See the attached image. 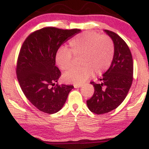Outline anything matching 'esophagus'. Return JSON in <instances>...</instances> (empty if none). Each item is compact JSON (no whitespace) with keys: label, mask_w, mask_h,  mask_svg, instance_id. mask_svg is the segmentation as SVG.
Wrapping results in <instances>:
<instances>
[{"label":"esophagus","mask_w":149,"mask_h":149,"mask_svg":"<svg viewBox=\"0 0 149 149\" xmlns=\"http://www.w3.org/2000/svg\"><path fill=\"white\" fill-rule=\"evenodd\" d=\"M83 86V84H75L74 87L75 88H79V87H81Z\"/></svg>","instance_id":"obj_1"}]
</instances>
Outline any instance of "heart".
<instances>
[{
    "label": "heart",
    "mask_w": 149,
    "mask_h": 149,
    "mask_svg": "<svg viewBox=\"0 0 149 149\" xmlns=\"http://www.w3.org/2000/svg\"><path fill=\"white\" fill-rule=\"evenodd\" d=\"M114 54L112 39L96 32L89 31L76 36L69 42V51L60 48L55 54V62L62 71L72 66L73 57H79V67L64 73V82L81 84L94 75H99L110 67Z\"/></svg>",
    "instance_id": "obj_1"
}]
</instances>
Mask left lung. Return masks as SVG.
Wrapping results in <instances>:
<instances>
[{
	"label": "left lung",
	"instance_id": "obj_1",
	"mask_svg": "<svg viewBox=\"0 0 149 149\" xmlns=\"http://www.w3.org/2000/svg\"><path fill=\"white\" fill-rule=\"evenodd\" d=\"M104 32L114 43V54L110 68L94 86L92 97L87 101L89 110L97 114L114 110L123 101L133 79V62L126 43L117 34L107 30Z\"/></svg>",
	"mask_w": 149,
	"mask_h": 149
}]
</instances>
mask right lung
I'll list each match as a JSON object with an SVG mask.
<instances>
[{
  "instance_id": "add662e5",
  "label": "right lung",
  "mask_w": 149,
  "mask_h": 149,
  "mask_svg": "<svg viewBox=\"0 0 149 149\" xmlns=\"http://www.w3.org/2000/svg\"><path fill=\"white\" fill-rule=\"evenodd\" d=\"M79 29L46 27L26 39L17 60V79L23 94L43 112L54 114L67 101L73 85H58L61 72L55 66V54L61 45L80 33Z\"/></svg>"
}]
</instances>
